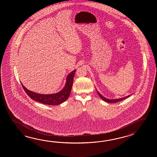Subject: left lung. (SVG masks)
<instances>
[{
  "label": "left lung",
  "instance_id": "left-lung-1",
  "mask_svg": "<svg viewBox=\"0 0 157 157\" xmlns=\"http://www.w3.org/2000/svg\"><path fill=\"white\" fill-rule=\"evenodd\" d=\"M97 93H98L99 96L100 97V98H101L102 100H103L104 101H106V102H108V103H117V102H118V101H120L121 100H124V99H126L128 97H129L130 96V95H128L127 97H124V98H120V99H107V98H105V97H104L103 96H102L98 91H97Z\"/></svg>",
  "mask_w": 157,
  "mask_h": 157
}]
</instances>
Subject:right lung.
Masks as SVG:
<instances>
[{
    "label": "right lung",
    "mask_w": 157,
    "mask_h": 157,
    "mask_svg": "<svg viewBox=\"0 0 157 157\" xmlns=\"http://www.w3.org/2000/svg\"><path fill=\"white\" fill-rule=\"evenodd\" d=\"M76 70L71 72L68 75L66 78V83L63 89L59 92L53 94H40L33 92L27 89L21 83L22 86L27 94L33 100H35L41 103L56 105L63 103L68 98L71 93L72 86L73 85L74 77Z\"/></svg>",
    "instance_id": "obj_1"
}]
</instances>
